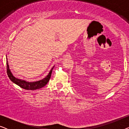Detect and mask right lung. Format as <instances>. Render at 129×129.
Segmentation results:
<instances>
[{
	"mask_svg": "<svg viewBox=\"0 0 129 129\" xmlns=\"http://www.w3.org/2000/svg\"><path fill=\"white\" fill-rule=\"evenodd\" d=\"M6 64H7V73L10 80L12 82L15 83L17 85L20 86V87L23 88V89L26 90H34L39 89L40 88L43 87L50 80L51 75H52V72L53 70V69L54 67V66L51 69V70L49 72L46 76L45 78H43L42 80L35 81V82H28L25 80H23V79H19L14 76V75L12 74L11 70H10L9 68V63L8 61V59H7V55H6Z\"/></svg>",
	"mask_w": 129,
	"mask_h": 129,
	"instance_id": "right-lung-1",
	"label": "right lung"
}]
</instances>
